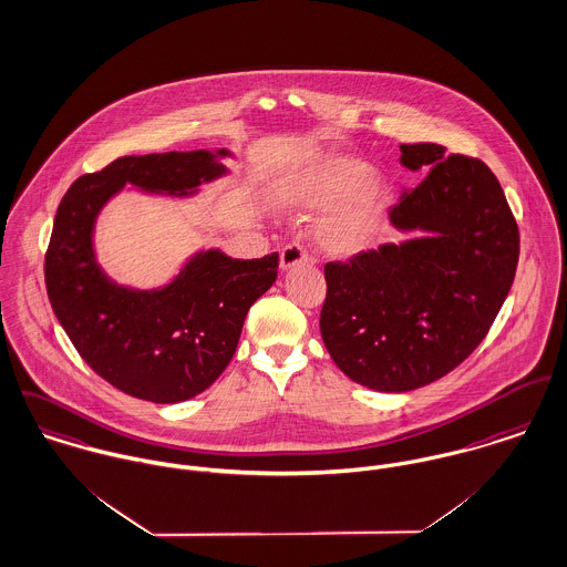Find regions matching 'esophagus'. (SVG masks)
Masks as SVG:
<instances>
[{
  "instance_id": "esophagus-1",
  "label": "esophagus",
  "mask_w": 567,
  "mask_h": 567,
  "mask_svg": "<svg viewBox=\"0 0 567 567\" xmlns=\"http://www.w3.org/2000/svg\"><path fill=\"white\" fill-rule=\"evenodd\" d=\"M279 264H281V270H292L301 264H308V254L299 245H288L279 256Z\"/></svg>"
}]
</instances>
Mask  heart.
I'll use <instances>...</instances> for the list:
<instances>
[{
  "instance_id": "obj_1",
  "label": "heart",
  "mask_w": 567,
  "mask_h": 567,
  "mask_svg": "<svg viewBox=\"0 0 567 567\" xmlns=\"http://www.w3.org/2000/svg\"><path fill=\"white\" fill-rule=\"evenodd\" d=\"M284 206L324 209L313 227L316 245L333 258H355L379 234L388 204V182L361 157L338 150L301 155L277 179Z\"/></svg>"
}]
</instances>
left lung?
<instances>
[{
    "label": "left lung",
    "mask_w": 567,
    "mask_h": 567,
    "mask_svg": "<svg viewBox=\"0 0 567 567\" xmlns=\"http://www.w3.org/2000/svg\"><path fill=\"white\" fill-rule=\"evenodd\" d=\"M424 173L390 212L399 243L327 264L320 336L336 365L377 392L429 385L487 336L519 256L514 214L481 159L442 145H401Z\"/></svg>",
    "instance_id": "1"
}]
</instances>
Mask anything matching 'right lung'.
Instances as JSON below:
<instances>
[{
	"instance_id": "add662e5",
	"label": "right lung",
	"mask_w": 567,
	"mask_h": 567,
	"mask_svg": "<svg viewBox=\"0 0 567 567\" xmlns=\"http://www.w3.org/2000/svg\"><path fill=\"white\" fill-rule=\"evenodd\" d=\"M229 150L125 155L84 175L62 197L45 256L53 313L69 340L116 390L182 403L207 390L234 358L249 308L275 284L279 256L229 258L216 247L186 259L168 284H116L97 261V218L125 186L193 199L229 177Z\"/></svg>"
}]
</instances>
